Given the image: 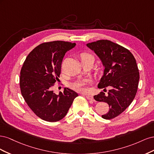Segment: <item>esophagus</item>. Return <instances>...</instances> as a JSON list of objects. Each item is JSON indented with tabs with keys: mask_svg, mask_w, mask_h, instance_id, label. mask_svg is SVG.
Segmentation results:
<instances>
[{
	"mask_svg": "<svg viewBox=\"0 0 154 154\" xmlns=\"http://www.w3.org/2000/svg\"><path fill=\"white\" fill-rule=\"evenodd\" d=\"M86 98L88 100L94 101V98H93V97L92 96H86Z\"/></svg>",
	"mask_w": 154,
	"mask_h": 154,
	"instance_id": "esophagus-1",
	"label": "esophagus"
}]
</instances>
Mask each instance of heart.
<instances>
[{"label": "heart", "instance_id": "b5f03b06", "mask_svg": "<svg viewBox=\"0 0 154 154\" xmlns=\"http://www.w3.org/2000/svg\"><path fill=\"white\" fill-rule=\"evenodd\" d=\"M81 58H82V60H84L88 58H92L94 60V57L91 54H88L87 53H82L81 54ZM90 81L87 79H83V80H77L72 82L71 84V87L73 88L74 90H75L78 92H84L86 91L85 86L88 84H89Z\"/></svg>", "mask_w": 154, "mask_h": 154}]
</instances>
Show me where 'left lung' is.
<instances>
[{
	"instance_id": "8db88e82",
	"label": "left lung",
	"mask_w": 154,
	"mask_h": 154,
	"mask_svg": "<svg viewBox=\"0 0 154 154\" xmlns=\"http://www.w3.org/2000/svg\"><path fill=\"white\" fill-rule=\"evenodd\" d=\"M87 46L99 57L105 68L97 86L112 88L106 95L101 92L94 98L109 105V112L101 117L113 119L122 114L136 96L139 80L136 60L129 50L108 40H97Z\"/></svg>"
}]
</instances>
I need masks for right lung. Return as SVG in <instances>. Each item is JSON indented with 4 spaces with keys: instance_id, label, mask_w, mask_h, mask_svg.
<instances>
[{
    "instance_id": "add662e5",
    "label": "right lung",
    "mask_w": 154,
    "mask_h": 154,
    "mask_svg": "<svg viewBox=\"0 0 154 154\" xmlns=\"http://www.w3.org/2000/svg\"><path fill=\"white\" fill-rule=\"evenodd\" d=\"M75 45V43L64 41L40 44L27 55L21 69V94L32 112L46 122L63 119L78 96L68 88L58 94L52 91L61 72L65 54Z\"/></svg>"
}]
</instances>
